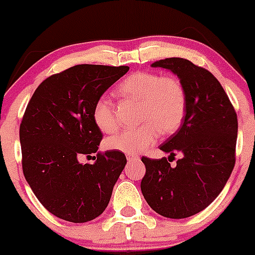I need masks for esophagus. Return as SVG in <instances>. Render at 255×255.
<instances>
[{
  "label": "esophagus",
  "mask_w": 255,
  "mask_h": 255,
  "mask_svg": "<svg viewBox=\"0 0 255 255\" xmlns=\"http://www.w3.org/2000/svg\"><path fill=\"white\" fill-rule=\"evenodd\" d=\"M127 160H128V163H130V161H134V160H139V156L134 155V154H128Z\"/></svg>",
  "instance_id": "1"
}]
</instances>
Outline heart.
I'll return each mask as SVG.
<instances>
[{
  "label": "heart",
  "mask_w": 255,
  "mask_h": 255,
  "mask_svg": "<svg viewBox=\"0 0 255 255\" xmlns=\"http://www.w3.org/2000/svg\"><path fill=\"white\" fill-rule=\"evenodd\" d=\"M115 94L138 105L135 120L142 122L109 138V149L126 154H139L163 135L173 134L180 127L186 112V92L175 76H161L151 71H137L120 82ZM95 125L104 133L117 129L116 107L107 97L96 101L92 111Z\"/></svg>",
  "instance_id": "1"
}]
</instances>
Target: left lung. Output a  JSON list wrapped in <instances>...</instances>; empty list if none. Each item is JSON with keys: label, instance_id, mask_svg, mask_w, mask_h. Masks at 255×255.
Instances as JSON below:
<instances>
[{"label": "left lung", "instance_id": "8db88e82", "mask_svg": "<svg viewBox=\"0 0 255 255\" xmlns=\"http://www.w3.org/2000/svg\"><path fill=\"white\" fill-rule=\"evenodd\" d=\"M170 70L186 92V112L179 129L159 148L179 151L183 158L171 167L166 158L143 156L145 175L140 182L148 205L174 220L205 210L225 187L236 163L238 121L218 80L204 68L182 58L151 64Z\"/></svg>", "mask_w": 255, "mask_h": 255}]
</instances>
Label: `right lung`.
<instances>
[{"instance_id":"1","label":"right lung","mask_w":255,"mask_h":255,"mask_svg":"<svg viewBox=\"0 0 255 255\" xmlns=\"http://www.w3.org/2000/svg\"><path fill=\"white\" fill-rule=\"evenodd\" d=\"M128 66H71L45 79L33 94L19 127L22 168L37 199L61 220L84 223L99 217L127 159L122 151L97 154L94 164L79 156L99 150L102 133L92 111L97 100Z\"/></svg>"}]
</instances>
